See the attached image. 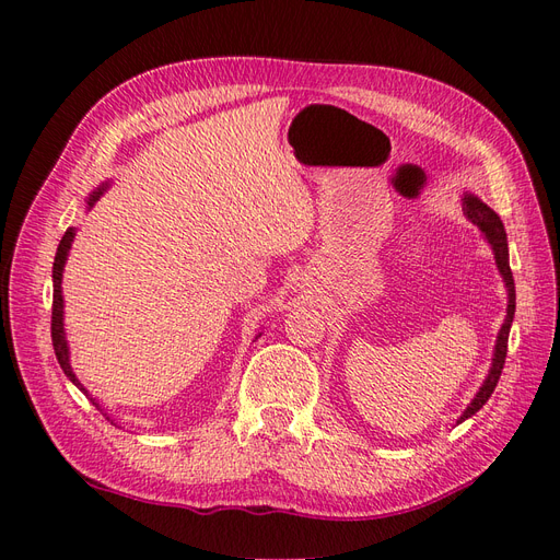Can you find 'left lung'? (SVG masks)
Segmentation results:
<instances>
[{
	"label": "left lung",
	"instance_id": "8db88e82",
	"mask_svg": "<svg viewBox=\"0 0 560 560\" xmlns=\"http://www.w3.org/2000/svg\"><path fill=\"white\" fill-rule=\"evenodd\" d=\"M463 214L469 219L474 226H479V231L483 233V238L488 241L490 249H493V254H495V266H498L502 282L506 287V315H504V322H502V327H500L498 338H495L493 362H490L488 376L483 378L479 393L474 395V399L467 404V409L463 411L460 418H457V422L471 418L488 401V397L493 395V389H495V385L500 381V374H502V366H504L506 341H510V329H512L514 313H516V290H514V276H512V268H510V247H506V233H504L500 217L474 194L463 196Z\"/></svg>",
	"mask_w": 560,
	"mask_h": 560
}]
</instances>
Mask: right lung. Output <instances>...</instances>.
Here are the masks:
<instances>
[{
  "label": "right lung",
  "mask_w": 560,
  "mask_h": 560,
  "mask_svg": "<svg viewBox=\"0 0 560 560\" xmlns=\"http://www.w3.org/2000/svg\"><path fill=\"white\" fill-rule=\"evenodd\" d=\"M109 182H103L97 186V189L86 198V208L91 210L95 202L100 200V196H103L107 189H109ZM74 235H77V229L74 226H70L65 231V235H62V241H60V245H58V252H56V261H54V315H50V338H54V350H56V358H58V364H60V369L65 371V376L70 378L83 395H86L100 411L105 413V409L103 406H100V401L97 399H93L91 395H89V389L81 385V381L77 378V374L72 371V364H70V346H67V336H65V299H62V270H65V264H67V257H70V249H72V243H74ZM261 334H257V338H259ZM107 416V413H105ZM107 420H112L109 416H107ZM114 422V420H112Z\"/></svg>",
  "instance_id": "obj_1"
}]
</instances>
